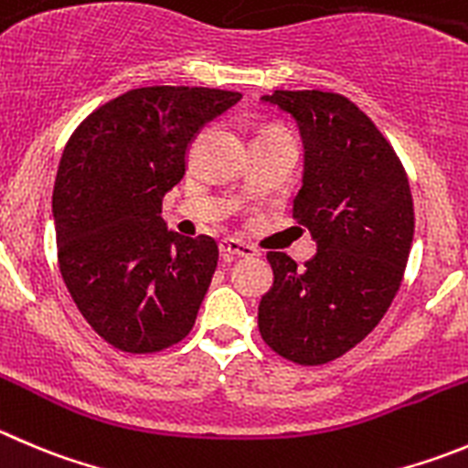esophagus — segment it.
<instances>
[{
    "label": "esophagus",
    "mask_w": 468,
    "mask_h": 468,
    "mask_svg": "<svg viewBox=\"0 0 468 468\" xmlns=\"http://www.w3.org/2000/svg\"><path fill=\"white\" fill-rule=\"evenodd\" d=\"M219 251H221V256H224V259H249V256L259 254V251H256L251 244L239 242V239H235V238L221 239Z\"/></svg>",
    "instance_id": "34e87169"
}]
</instances>
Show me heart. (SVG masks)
<instances>
[{
    "instance_id": "obj_1",
    "label": "heart",
    "mask_w": 468,
    "mask_h": 468,
    "mask_svg": "<svg viewBox=\"0 0 468 468\" xmlns=\"http://www.w3.org/2000/svg\"><path fill=\"white\" fill-rule=\"evenodd\" d=\"M274 131H283V129H279V126H268V129H263L261 133H274Z\"/></svg>"
}]
</instances>
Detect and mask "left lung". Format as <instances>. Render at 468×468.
Wrapping results in <instances>:
<instances>
[{
	"label": "left lung",
	"instance_id": "1",
	"mask_svg": "<svg viewBox=\"0 0 468 468\" xmlns=\"http://www.w3.org/2000/svg\"><path fill=\"white\" fill-rule=\"evenodd\" d=\"M263 101L300 126L293 219L318 251L304 268L270 251L274 282L261 298L259 330L286 360L325 365L372 333L399 291L416 224L411 186L386 135L346 96L277 90Z\"/></svg>",
	"mask_w": 468,
	"mask_h": 468
}]
</instances>
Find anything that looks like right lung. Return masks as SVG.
Returning <instances> with one entry per match:
<instances>
[{
    "label": "right lung",
    "instance_id": "add662e5",
    "mask_svg": "<svg viewBox=\"0 0 468 468\" xmlns=\"http://www.w3.org/2000/svg\"><path fill=\"white\" fill-rule=\"evenodd\" d=\"M239 99L209 87L131 90L87 115L64 147L52 191L59 272L91 330L120 351H164L194 327L219 247L165 229L161 200L185 177L196 133Z\"/></svg>",
    "mask_w": 468,
    "mask_h": 468
}]
</instances>
